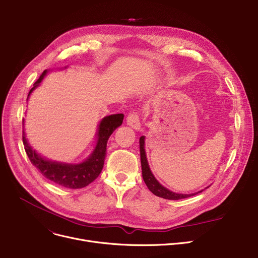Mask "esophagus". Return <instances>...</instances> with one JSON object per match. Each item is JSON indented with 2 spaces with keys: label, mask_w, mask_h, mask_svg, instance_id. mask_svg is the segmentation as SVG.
I'll return each mask as SVG.
<instances>
[{
  "label": "esophagus",
  "mask_w": 258,
  "mask_h": 258,
  "mask_svg": "<svg viewBox=\"0 0 258 258\" xmlns=\"http://www.w3.org/2000/svg\"><path fill=\"white\" fill-rule=\"evenodd\" d=\"M126 122L130 126H132L135 130H140L141 123H140V118L138 112H130L126 117Z\"/></svg>",
  "instance_id": "esophagus-1"
}]
</instances>
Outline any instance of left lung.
<instances>
[{
  "label": "left lung",
  "mask_w": 258,
  "mask_h": 258,
  "mask_svg": "<svg viewBox=\"0 0 258 258\" xmlns=\"http://www.w3.org/2000/svg\"><path fill=\"white\" fill-rule=\"evenodd\" d=\"M144 139L145 137L142 136L140 138V154H141V166H142V176L143 179L147 185V187L149 190L158 197H162L165 199H169V200H179V199H183V198H187L194 196L198 193H194V194H177L174 192L169 191L168 188H166L165 186H163L157 179L156 177L153 176V174L151 173V171L149 169L148 163H147V159H146V153H145V149H144Z\"/></svg>",
  "instance_id": "obj_1"
}]
</instances>
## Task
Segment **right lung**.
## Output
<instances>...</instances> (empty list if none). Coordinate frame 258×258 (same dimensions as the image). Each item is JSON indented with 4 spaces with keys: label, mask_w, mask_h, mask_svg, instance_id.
<instances>
[{
    "label": "right lung",
    "mask_w": 258,
    "mask_h": 258,
    "mask_svg": "<svg viewBox=\"0 0 258 258\" xmlns=\"http://www.w3.org/2000/svg\"><path fill=\"white\" fill-rule=\"evenodd\" d=\"M47 71H44L42 73L39 79L35 82V84H34V87L30 90L29 95L39 85V83L42 81ZM123 117V114H114L107 116L101 120L98 126V140L96 143V147L94 151L91 153V156L81 164H62L47 161L41 158L39 154L35 150H33L32 147L29 145L25 137V132L23 131V142L27 156L31 163L36 167V169L45 178L65 187H84L91 183L93 180H95L97 176L100 174L105 163L107 142L112 133L118 126L122 124Z\"/></svg>",
    "instance_id": "add662e5"
}]
</instances>
